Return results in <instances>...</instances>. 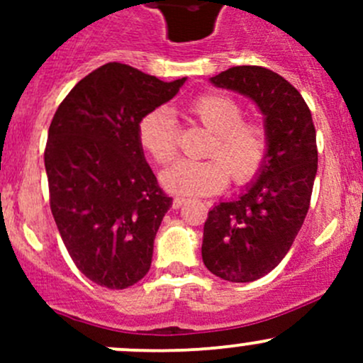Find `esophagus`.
<instances>
[{
    "mask_svg": "<svg viewBox=\"0 0 363 363\" xmlns=\"http://www.w3.org/2000/svg\"><path fill=\"white\" fill-rule=\"evenodd\" d=\"M186 200H188V199H184V196H175L174 205H175V207H181L182 203H186Z\"/></svg>",
    "mask_w": 363,
    "mask_h": 363,
    "instance_id": "1",
    "label": "esophagus"
}]
</instances>
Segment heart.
I'll return each instance as SVG.
<instances>
[{
  "label": "heart",
  "mask_w": 363,
  "mask_h": 363,
  "mask_svg": "<svg viewBox=\"0 0 363 363\" xmlns=\"http://www.w3.org/2000/svg\"><path fill=\"white\" fill-rule=\"evenodd\" d=\"M188 112L211 131L207 160H179L161 174L167 189L181 195H212L235 182H247L262 170L269 155V135L263 124L242 119V107L219 93L196 96ZM138 142L156 163L164 164L177 155L179 135L168 108L147 112L137 126Z\"/></svg>",
  "instance_id": "1"
}]
</instances>
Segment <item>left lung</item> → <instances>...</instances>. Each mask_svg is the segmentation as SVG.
Returning <instances> with one entry per match:
<instances>
[{
  "label": "left lung",
  "mask_w": 363,
  "mask_h": 363,
  "mask_svg": "<svg viewBox=\"0 0 363 363\" xmlns=\"http://www.w3.org/2000/svg\"><path fill=\"white\" fill-rule=\"evenodd\" d=\"M211 82L250 96L265 116L262 174L240 196L214 205L203 225L205 267L230 283H251L279 265L302 228L318 170L316 130L302 94L272 69L233 67Z\"/></svg>",
  "instance_id": "8db88e82"
}]
</instances>
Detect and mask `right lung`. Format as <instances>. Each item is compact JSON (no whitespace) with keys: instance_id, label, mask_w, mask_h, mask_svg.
I'll return each mask as SVG.
<instances>
[{"instance_id":"1","label":"right lung","mask_w":363,"mask_h":363,"mask_svg":"<svg viewBox=\"0 0 363 363\" xmlns=\"http://www.w3.org/2000/svg\"><path fill=\"white\" fill-rule=\"evenodd\" d=\"M128 65L84 77L52 117L45 172L50 211L77 269L100 286L124 290L151 269L172 199L144 158L138 121L179 93Z\"/></svg>"}]
</instances>
